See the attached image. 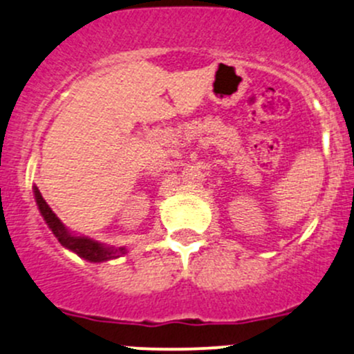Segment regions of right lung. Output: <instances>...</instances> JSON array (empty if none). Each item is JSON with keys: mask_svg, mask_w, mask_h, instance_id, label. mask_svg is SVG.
Wrapping results in <instances>:
<instances>
[{"mask_svg": "<svg viewBox=\"0 0 354 354\" xmlns=\"http://www.w3.org/2000/svg\"><path fill=\"white\" fill-rule=\"evenodd\" d=\"M34 196H35V203H37L39 211H41L42 218L46 220L47 227L53 230L56 239L59 240V243L63 247H66L68 250L71 252L78 254L80 257L86 259L90 262H104V261H111V259H115L122 254H126V249L124 247H107L104 243H98L95 240L88 239V236H76L73 233L68 232V228L61 223L59 218L56 216L53 209L49 207V204L46 203V199L42 198V194L39 192L37 187H34Z\"/></svg>", "mask_w": 354, "mask_h": 354, "instance_id": "add662e5", "label": "right lung"}]
</instances>
